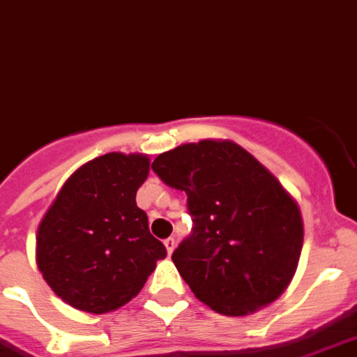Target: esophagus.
Segmentation results:
<instances>
[{
    "label": "esophagus",
    "mask_w": 357,
    "mask_h": 357,
    "mask_svg": "<svg viewBox=\"0 0 357 357\" xmlns=\"http://www.w3.org/2000/svg\"><path fill=\"white\" fill-rule=\"evenodd\" d=\"M163 243H165V249H167V253H169V255H171V253H173V251H175V247H176L175 238H167V239H165V241H163Z\"/></svg>",
    "instance_id": "1"
}]
</instances>
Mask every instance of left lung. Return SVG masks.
<instances>
[{"mask_svg":"<svg viewBox=\"0 0 357 357\" xmlns=\"http://www.w3.org/2000/svg\"><path fill=\"white\" fill-rule=\"evenodd\" d=\"M152 169L188 196L194 232L173 262L196 298L225 316L274 303L295 275L304 239L298 204L282 182L232 140L181 144Z\"/></svg>","mask_w":357,"mask_h":357,"instance_id":"1","label":"left lung"}]
</instances>
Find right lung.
Wrapping results in <instances>:
<instances>
[{"label": "right lung", "instance_id": "right-lung-1", "mask_svg": "<svg viewBox=\"0 0 357 357\" xmlns=\"http://www.w3.org/2000/svg\"><path fill=\"white\" fill-rule=\"evenodd\" d=\"M148 173L144 153H104L75 169L41 218L36 262L54 295L75 310H118L167 257L137 207Z\"/></svg>", "mask_w": 357, "mask_h": 357}]
</instances>
